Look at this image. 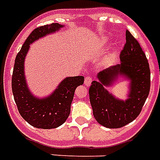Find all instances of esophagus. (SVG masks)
I'll use <instances>...</instances> for the list:
<instances>
[{"mask_svg":"<svg viewBox=\"0 0 160 160\" xmlns=\"http://www.w3.org/2000/svg\"><path fill=\"white\" fill-rule=\"evenodd\" d=\"M91 81H92V79H91V76H85V85L86 86H90L91 84Z\"/></svg>","mask_w":160,"mask_h":160,"instance_id":"1","label":"esophagus"}]
</instances>
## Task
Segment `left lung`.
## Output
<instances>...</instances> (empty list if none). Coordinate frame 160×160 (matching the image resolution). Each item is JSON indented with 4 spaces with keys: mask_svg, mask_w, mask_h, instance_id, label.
Here are the masks:
<instances>
[{
    "mask_svg": "<svg viewBox=\"0 0 160 160\" xmlns=\"http://www.w3.org/2000/svg\"><path fill=\"white\" fill-rule=\"evenodd\" d=\"M121 63L97 74L89 90L94 118L107 128H119L139 115L150 90V69L148 59L137 40L126 31V43L120 54ZM118 77L130 81L128 99L116 98L105 87Z\"/></svg>",
    "mask_w": 160,
    "mask_h": 160,
    "instance_id": "1",
    "label": "left lung"
}]
</instances>
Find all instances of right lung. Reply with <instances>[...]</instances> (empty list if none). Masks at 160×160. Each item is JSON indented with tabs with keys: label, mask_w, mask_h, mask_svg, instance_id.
<instances>
[{
	"label": "right lung",
	"mask_w": 160,
	"mask_h": 160,
	"mask_svg": "<svg viewBox=\"0 0 160 160\" xmlns=\"http://www.w3.org/2000/svg\"><path fill=\"white\" fill-rule=\"evenodd\" d=\"M64 27L58 23H52L35 28L16 57L12 79L14 100L23 119L37 128H56L64 123L70 113L75 89L84 83V76L66 77L52 94L43 98L33 96L27 84L24 62L30 44L41 38L59 31Z\"/></svg>",
	"instance_id": "add662e5"
}]
</instances>
